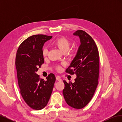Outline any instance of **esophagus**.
<instances>
[{
    "label": "esophagus",
    "mask_w": 122,
    "mask_h": 122,
    "mask_svg": "<svg viewBox=\"0 0 122 122\" xmlns=\"http://www.w3.org/2000/svg\"><path fill=\"white\" fill-rule=\"evenodd\" d=\"M56 79L57 81H61V79L60 78V77H59L58 76L56 77Z\"/></svg>",
    "instance_id": "esophagus-1"
}]
</instances>
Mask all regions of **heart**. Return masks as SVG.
<instances>
[{
    "mask_svg": "<svg viewBox=\"0 0 122 122\" xmlns=\"http://www.w3.org/2000/svg\"><path fill=\"white\" fill-rule=\"evenodd\" d=\"M71 41L68 38L62 36V37L59 38L55 40L53 42V45L57 47L61 52L65 53L67 52L69 54H73L76 52L77 48L76 47H73L72 48H70L71 46ZM48 51L47 49L45 48L42 50V55L44 57L47 56ZM57 70H60V68L58 67Z\"/></svg>",
    "mask_w": 122,
    "mask_h": 122,
    "instance_id": "1",
    "label": "heart"
}]
</instances>
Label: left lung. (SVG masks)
I'll return each instance as SVG.
<instances>
[{
	"mask_svg": "<svg viewBox=\"0 0 122 122\" xmlns=\"http://www.w3.org/2000/svg\"><path fill=\"white\" fill-rule=\"evenodd\" d=\"M73 35L79 36L81 44L66 72L76 74L77 77L74 83L63 81L65 88L62 93L69 106L81 109L91 100L98 86L99 54L94 40L86 31L77 30Z\"/></svg>",
	"mask_w": 122,
	"mask_h": 122,
	"instance_id": "1",
	"label": "left lung"
}]
</instances>
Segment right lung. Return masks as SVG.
I'll return each mask as SVG.
<instances>
[{
    "mask_svg": "<svg viewBox=\"0 0 122 122\" xmlns=\"http://www.w3.org/2000/svg\"><path fill=\"white\" fill-rule=\"evenodd\" d=\"M52 38L44 35L29 36L20 44L16 54L15 65L20 93L26 103L35 110L47 105L56 80L53 73L46 80L36 74L44 62L43 46Z\"/></svg>",
    "mask_w": 122,
    "mask_h": 122,
    "instance_id": "1",
    "label": "right lung"
}]
</instances>
